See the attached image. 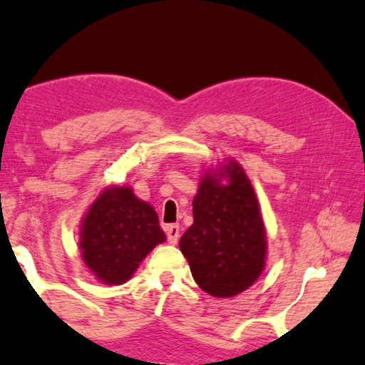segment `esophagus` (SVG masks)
I'll return each mask as SVG.
<instances>
[{"label": "esophagus", "instance_id": "esophagus-1", "mask_svg": "<svg viewBox=\"0 0 365 365\" xmlns=\"http://www.w3.org/2000/svg\"><path fill=\"white\" fill-rule=\"evenodd\" d=\"M166 231V237H168V242L173 245L178 244L179 240V226L178 225H168L165 227Z\"/></svg>", "mask_w": 365, "mask_h": 365}]
</instances>
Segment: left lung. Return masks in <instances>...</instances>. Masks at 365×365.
I'll return each instance as SVG.
<instances>
[{"mask_svg": "<svg viewBox=\"0 0 365 365\" xmlns=\"http://www.w3.org/2000/svg\"><path fill=\"white\" fill-rule=\"evenodd\" d=\"M192 208L179 250L197 285L216 298L245 292L264 271L267 237L258 197L237 160L203 168Z\"/></svg>", "mask_w": 365, "mask_h": 365, "instance_id": "1", "label": "left lung"}]
</instances>
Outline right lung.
<instances>
[{
	"label": "right lung",
	"mask_w": 365,
	"mask_h": 365,
	"mask_svg": "<svg viewBox=\"0 0 365 365\" xmlns=\"http://www.w3.org/2000/svg\"><path fill=\"white\" fill-rule=\"evenodd\" d=\"M78 248L88 271L106 285H121L166 235L150 203L130 186H106L89 203Z\"/></svg>",
	"instance_id": "right-lung-1"
}]
</instances>
